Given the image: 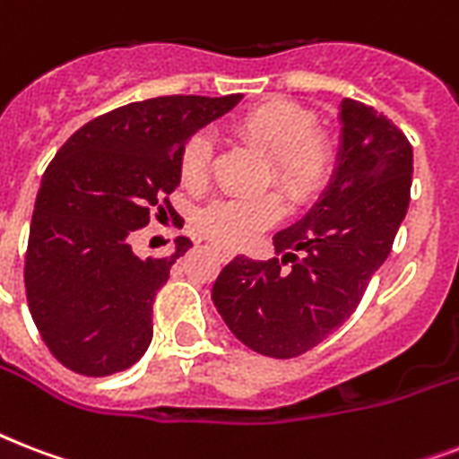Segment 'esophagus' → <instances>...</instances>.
Masks as SVG:
<instances>
[{
	"mask_svg": "<svg viewBox=\"0 0 459 459\" xmlns=\"http://www.w3.org/2000/svg\"><path fill=\"white\" fill-rule=\"evenodd\" d=\"M212 250L219 255V257L223 259V262H229V259H233V250H229V247H223V245H212Z\"/></svg>",
	"mask_w": 459,
	"mask_h": 459,
	"instance_id": "esophagus-1",
	"label": "esophagus"
}]
</instances>
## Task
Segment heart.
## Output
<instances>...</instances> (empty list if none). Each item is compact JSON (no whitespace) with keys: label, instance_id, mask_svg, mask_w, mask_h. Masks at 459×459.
Returning <instances> with one entry per match:
<instances>
[{"label":"heart","instance_id":"b5f03b06","mask_svg":"<svg viewBox=\"0 0 459 459\" xmlns=\"http://www.w3.org/2000/svg\"><path fill=\"white\" fill-rule=\"evenodd\" d=\"M236 133L269 157V180L295 207H305L328 187L338 166L333 135L316 128V118L305 107L286 100L257 104L236 121ZM212 140L195 133L178 157V178L187 190H202L209 180ZM286 214L276 193L255 200H216L197 214L204 236L229 247H243L273 229Z\"/></svg>","mask_w":459,"mask_h":459}]
</instances>
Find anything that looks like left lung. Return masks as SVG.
<instances>
[{
  "label": "left lung",
  "mask_w": 459,
  "mask_h": 459,
  "mask_svg": "<svg viewBox=\"0 0 459 459\" xmlns=\"http://www.w3.org/2000/svg\"><path fill=\"white\" fill-rule=\"evenodd\" d=\"M342 145L328 190L273 236L269 262L236 257L212 300L238 341L259 355H305L355 312L391 255L412 187V145L374 107L342 100Z\"/></svg>",
  "instance_id": "1"
}]
</instances>
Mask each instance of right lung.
<instances>
[{"label": "right lung", "instance_id": "add662e5", "mask_svg": "<svg viewBox=\"0 0 459 459\" xmlns=\"http://www.w3.org/2000/svg\"><path fill=\"white\" fill-rule=\"evenodd\" d=\"M240 95H166L92 118L61 145L39 183L25 250V298L42 341L82 377L126 371L152 342V305L193 243L140 259L133 236L152 216H178L187 138Z\"/></svg>", "mask_w": 459, "mask_h": 459}]
</instances>
